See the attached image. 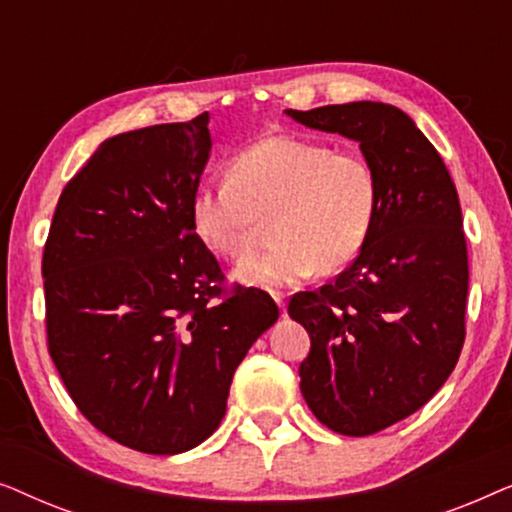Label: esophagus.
I'll list each match as a JSON object with an SVG mask.
<instances>
[{"mask_svg":"<svg viewBox=\"0 0 512 512\" xmlns=\"http://www.w3.org/2000/svg\"><path fill=\"white\" fill-rule=\"evenodd\" d=\"M272 298H275V303L279 305V310H286V303H284V296H282V293H275V296H272Z\"/></svg>","mask_w":512,"mask_h":512,"instance_id":"1","label":"esophagus"}]
</instances>
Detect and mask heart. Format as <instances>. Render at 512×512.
I'll use <instances>...</instances> for the list:
<instances>
[{
  "instance_id": "heart-1",
  "label": "heart",
  "mask_w": 512,
  "mask_h": 512,
  "mask_svg": "<svg viewBox=\"0 0 512 512\" xmlns=\"http://www.w3.org/2000/svg\"><path fill=\"white\" fill-rule=\"evenodd\" d=\"M380 207L373 165L310 139L275 135L235 153L228 177L207 181L191 200L195 233L209 249L240 261L253 248L263 218L276 242L244 259L233 279L256 289H286L335 272L359 256Z\"/></svg>"
}]
</instances>
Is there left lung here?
<instances>
[{
    "mask_svg": "<svg viewBox=\"0 0 512 512\" xmlns=\"http://www.w3.org/2000/svg\"><path fill=\"white\" fill-rule=\"evenodd\" d=\"M286 114L359 142L380 181L373 230L354 263L289 303L312 342L298 373L314 417L342 436H370L429 403L459 361L468 293L459 195L398 107L349 102Z\"/></svg>",
    "mask_w": 512,
    "mask_h": 512,
    "instance_id": "left-lung-1",
    "label": "left lung"
}]
</instances>
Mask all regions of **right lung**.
<instances>
[{
	"mask_svg": "<svg viewBox=\"0 0 512 512\" xmlns=\"http://www.w3.org/2000/svg\"><path fill=\"white\" fill-rule=\"evenodd\" d=\"M209 114L104 139L55 207L41 275L48 354L83 417L130 450L179 454L219 429L230 382L279 310L223 289L191 200Z\"/></svg>",
	"mask_w": 512,
	"mask_h": 512,
	"instance_id": "right-lung-1",
	"label": "right lung"
}]
</instances>
